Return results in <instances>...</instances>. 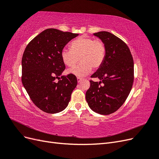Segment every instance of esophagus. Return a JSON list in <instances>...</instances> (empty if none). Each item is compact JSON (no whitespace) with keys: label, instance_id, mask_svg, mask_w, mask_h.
Here are the masks:
<instances>
[{"label":"esophagus","instance_id":"34e87169","mask_svg":"<svg viewBox=\"0 0 159 159\" xmlns=\"http://www.w3.org/2000/svg\"><path fill=\"white\" fill-rule=\"evenodd\" d=\"M77 80H78V83H80L81 81H82V79H81V78H77Z\"/></svg>","mask_w":159,"mask_h":159}]
</instances>
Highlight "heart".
Returning a JSON list of instances; mask_svg holds the SVG:
<instances>
[{
  "label": "heart",
  "instance_id": "b5f03b06",
  "mask_svg": "<svg viewBox=\"0 0 159 159\" xmlns=\"http://www.w3.org/2000/svg\"><path fill=\"white\" fill-rule=\"evenodd\" d=\"M105 54L106 48L102 41L82 36L71 42V49L64 48L61 50V57L69 67L74 66L80 57L81 63L69 69L68 73L83 78L90 73L92 67L98 69L102 65Z\"/></svg>",
  "mask_w": 159,
  "mask_h": 159
}]
</instances>
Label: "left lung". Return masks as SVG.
<instances>
[{"label":"left lung","instance_id":"left-lung-1","mask_svg":"<svg viewBox=\"0 0 159 159\" xmlns=\"http://www.w3.org/2000/svg\"><path fill=\"white\" fill-rule=\"evenodd\" d=\"M93 35L105 44L106 54L102 65L91 76L100 81H90L85 99L94 112L107 115L116 111L127 99L133 83L134 63L129 48L120 38L106 31Z\"/></svg>","mask_w":159,"mask_h":159}]
</instances>
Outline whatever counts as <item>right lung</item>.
<instances>
[{
    "label": "right lung",
    "instance_id": "add662e5",
    "mask_svg": "<svg viewBox=\"0 0 159 159\" xmlns=\"http://www.w3.org/2000/svg\"><path fill=\"white\" fill-rule=\"evenodd\" d=\"M78 34L48 28L30 41L22 58V82L37 107L48 113L64 110L78 84L72 74L61 75L66 68L61 52ZM56 79L61 80L55 82Z\"/></svg>",
    "mask_w": 159,
    "mask_h": 159
}]
</instances>
